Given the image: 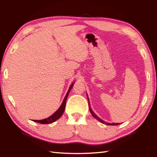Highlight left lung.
<instances>
[{
  "label": "left lung",
  "instance_id": "obj_1",
  "mask_svg": "<svg viewBox=\"0 0 157 157\" xmlns=\"http://www.w3.org/2000/svg\"><path fill=\"white\" fill-rule=\"evenodd\" d=\"M88 105H89V106H90V102H89V100H88ZM90 113H91V114L92 115V116L94 117L95 118V119H96L97 120H98L99 121H101L102 123H105V124H106V125H119V123H105L104 121H102V120L101 119H100L96 115V114H94V113L92 111V110L90 109Z\"/></svg>",
  "mask_w": 157,
  "mask_h": 157
}]
</instances>
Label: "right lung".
Here are the masks:
<instances>
[{
	"instance_id": "1",
	"label": "right lung",
	"mask_w": 157,
	"mask_h": 157,
	"mask_svg": "<svg viewBox=\"0 0 157 157\" xmlns=\"http://www.w3.org/2000/svg\"><path fill=\"white\" fill-rule=\"evenodd\" d=\"M73 86V84H72L71 85V86H70L69 90H68L67 93V94L65 96L64 100H63V101L62 102L61 106H60L59 109L57 110V111H56L55 113H53V114L51 116H50L49 117H48V118L42 119V120H34V121L39 123H42V124H49V123H52V122H55L58 119H59L60 117H61L63 115V112H64V111H65L67 98V96H68L70 90H71V89L72 88Z\"/></svg>"
}]
</instances>
